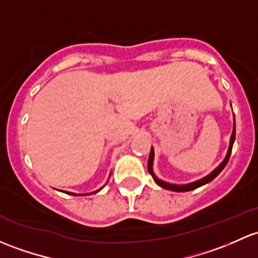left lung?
Returning <instances> with one entry per match:
<instances>
[{
  "label": "left lung",
  "instance_id": "obj_1",
  "mask_svg": "<svg viewBox=\"0 0 258 258\" xmlns=\"http://www.w3.org/2000/svg\"><path fill=\"white\" fill-rule=\"evenodd\" d=\"M235 136H236V128H235V120H234V130H232L231 138H230L229 150H227V154H226V157H225V159L221 162L220 165H219L218 168H215V169H214L213 172L210 173V174H208L207 177L199 179V180L193 181V183L183 184V185H177V184L167 183V181H163V180H161V179L157 178L156 174L153 173V158H154L153 147L151 148V154H150V158H148V172H150V174L152 175V178H153V180L156 181V183L158 184L159 186H162V188H164V189H168V190H173V191H190V190H194V189L199 188V186L208 184L209 181H211L214 178H216L219 174H220V172L222 169H224L225 165L227 164V162H229V159H230V154H231L232 146H234V142H235Z\"/></svg>",
  "mask_w": 258,
  "mask_h": 258
}]
</instances>
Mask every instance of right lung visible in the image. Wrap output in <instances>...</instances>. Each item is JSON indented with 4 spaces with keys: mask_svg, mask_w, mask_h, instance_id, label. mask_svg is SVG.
Returning a JSON list of instances; mask_svg holds the SVG:
<instances>
[{
    "mask_svg": "<svg viewBox=\"0 0 258 258\" xmlns=\"http://www.w3.org/2000/svg\"><path fill=\"white\" fill-rule=\"evenodd\" d=\"M99 190H100V189H99ZM99 190H96V191H99ZM96 191H94V193H96ZM68 194H70V195H75V197H77V194H75V193H68ZM91 194H93V193H91Z\"/></svg>",
    "mask_w": 258,
    "mask_h": 258,
    "instance_id": "1",
    "label": "right lung"
}]
</instances>
